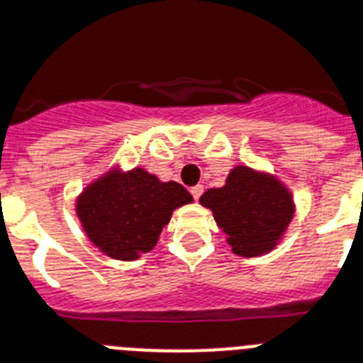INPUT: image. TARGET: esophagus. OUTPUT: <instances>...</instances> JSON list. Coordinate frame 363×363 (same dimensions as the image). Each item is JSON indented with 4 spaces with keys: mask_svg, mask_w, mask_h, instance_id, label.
<instances>
[{
    "mask_svg": "<svg viewBox=\"0 0 363 363\" xmlns=\"http://www.w3.org/2000/svg\"><path fill=\"white\" fill-rule=\"evenodd\" d=\"M190 194H191V197H194V199H199L201 196H203V186H201V184H197V186H194L190 190Z\"/></svg>",
    "mask_w": 363,
    "mask_h": 363,
    "instance_id": "1",
    "label": "esophagus"
}]
</instances>
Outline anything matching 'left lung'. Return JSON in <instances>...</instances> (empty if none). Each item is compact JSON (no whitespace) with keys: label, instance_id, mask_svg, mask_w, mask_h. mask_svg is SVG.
Returning a JSON list of instances; mask_svg holds the SVG:
<instances>
[{"label":"left lung","instance_id":"obj_1","mask_svg":"<svg viewBox=\"0 0 363 363\" xmlns=\"http://www.w3.org/2000/svg\"><path fill=\"white\" fill-rule=\"evenodd\" d=\"M199 203L212 210L218 227L238 257H260L275 249L294 219V197L275 175L236 166L225 186L210 188Z\"/></svg>","mask_w":363,"mask_h":363}]
</instances>
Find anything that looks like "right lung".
Returning <instances> with one entry per match:
<instances>
[{
	"instance_id": "right-lung-1",
	"label": "right lung",
	"mask_w": 363,
	"mask_h": 363,
	"mask_svg": "<svg viewBox=\"0 0 363 363\" xmlns=\"http://www.w3.org/2000/svg\"><path fill=\"white\" fill-rule=\"evenodd\" d=\"M194 197L179 182L158 181L144 167H114L77 197V218L88 240L114 260H136L157 245L173 210Z\"/></svg>"
}]
</instances>
